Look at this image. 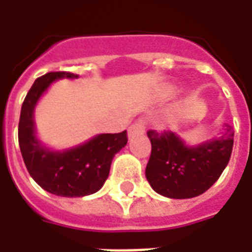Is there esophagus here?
Segmentation results:
<instances>
[{
  "label": "esophagus",
  "instance_id": "1",
  "mask_svg": "<svg viewBox=\"0 0 252 252\" xmlns=\"http://www.w3.org/2000/svg\"><path fill=\"white\" fill-rule=\"evenodd\" d=\"M143 132H144V124L142 123V120H139L128 128V137L131 139L135 135H140Z\"/></svg>",
  "mask_w": 252,
  "mask_h": 252
}]
</instances>
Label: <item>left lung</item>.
Wrapping results in <instances>:
<instances>
[{
  "label": "left lung",
  "mask_w": 252,
  "mask_h": 252,
  "mask_svg": "<svg viewBox=\"0 0 252 252\" xmlns=\"http://www.w3.org/2000/svg\"><path fill=\"white\" fill-rule=\"evenodd\" d=\"M151 157L146 178L158 194L184 200L205 193L227 167L233 147V128L227 123L216 136L189 144L174 132H147Z\"/></svg>",
  "instance_id": "left-lung-1"
}]
</instances>
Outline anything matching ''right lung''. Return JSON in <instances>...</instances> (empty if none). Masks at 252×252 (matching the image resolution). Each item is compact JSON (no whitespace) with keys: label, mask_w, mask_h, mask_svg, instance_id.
<instances>
[{"label":"right lung","mask_w":252,"mask_h":252,"mask_svg":"<svg viewBox=\"0 0 252 252\" xmlns=\"http://www.w3.org/2000/svg\"><path fill=\"white\" fill-rule=\"evenodd\" d=\"M77 74L47 72L37 78L25 97L19 123V144L27 170L37 185L61 197H85L98 191L109 175L115 155L126 147V132L99 133L64 150L47 147L37 137L35 108L51 83L77 79Z\"/></svg>","instance_id":"right-lung-1"}]
</instances>
